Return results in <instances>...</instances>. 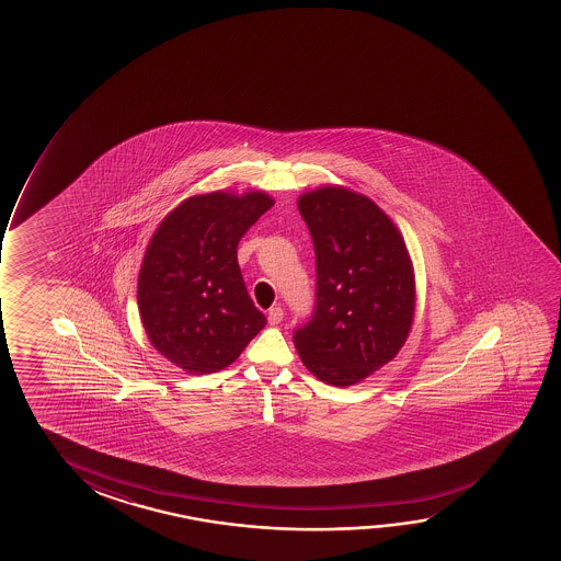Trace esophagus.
<instances>
[{"mask_svg": "<svg viewBox=\"0 0 561 561\" xmlns=\"http://www.w3.org/2000/svg\"><path fill=\"white\" fill-rule=\"evenodd\" d=\"M284 320V308L272 307L268 310V323L270 325H277V323Z\"/></svg>", "mask_w": 561, "mask_h": 561, "instance_id": "1", "label": "esophagus"}]
</instances>
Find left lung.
<instances>
[{
  "label": "left lung",
  "instance_id": "obj_1",
  "mask_svg": "<svg viewBox=\"0 0 561 561\" xmlns=\"http://www.w3.org/2000/svg\"><path fill=\"white\" fill-rule=\"evenodd\" d=\"M297 205L314 243L316 307L293 341L320 381L356 385L397 356L412 328L407 243L374 201L341 185L302 193Z\"/></svg>",
  "mask_w": 561,
  "mask_h": 561
}]
</instances>
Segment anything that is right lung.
Instances as JSON below:
<instances>
[{"label": "right lung", "mask_w": 561, "mask_h": 561, "mask_svg": "<svg viewBox=\"0 0 561 561\" xmlns=\"http://www.w3.org/2000/svg\"><path fill=\"white\" fill-rule=\"evenodd\" d=\"M272 205L262 192L193 195L154 230L139 270V316L151 345L187 374L230 366L266 325L238 243Z\"/></svg>", "instance_id": "add662e5"}]
</instances>
